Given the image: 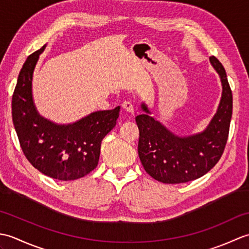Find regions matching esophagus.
<instances>
[{
  "label": "esophagus",
  "instance_id": "obj_1",
  "mask_svg": "<svg viewBox=\"0 0 249 249\" xmlns=\"http://www.w3.org/2000/svg\"><path fill=\"white\" fill-rule=\"evenodd\" d=\"M122 107L127 111V112L134 113V105L131 104V102H129V100H125V102L122 103Z\"/></svg>",
  "mask_w": 249,
  "mask_h": 249
}]
</instances>
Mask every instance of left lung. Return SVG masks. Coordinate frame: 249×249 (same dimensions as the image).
Returning <instances> with one entry per match:
<instances>
[{"mask_svg":"<svg viewBox=\"0 0 249 249\" xmlns=\"http://www.w3.org/2000/svg\"><path fill=\"white\" fill-rule=\"evenodd\" d=\"M210 62L220 77L223 94L217 112L202 133L188 137L172 134L152 118L145 104L136 116L139 128L138 154L144 170L166 184L186 183L208 173L223 155L232 116V92L226 71L215 56Z\"/></svg>","mask_w":249,"mask_h":249,"instance_id":"left-lung-1","label":"left lung"}]
</instances>
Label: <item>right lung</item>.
Segmentation results:
<instances>
[{
	"label": "right lung",
	"instance_id": "1",
	"mask_svg": "<svg viewBox=\"0 0 249 249\" xmlns=\"http://www.w3.org/2000/svg\"><path fill=\"white\" fill-rule=\"evenodd\" d=\"M45 48L46 45L29 55L19 72L12 100L13 122L32 166L47 177L72 181L97 167L102 140L115 126L120 107L96 111L68 125L39 115L32 97V78Z\"/></svg>",
	"mask_w": 249,
	"mask_h": 249
}]
</instances>
